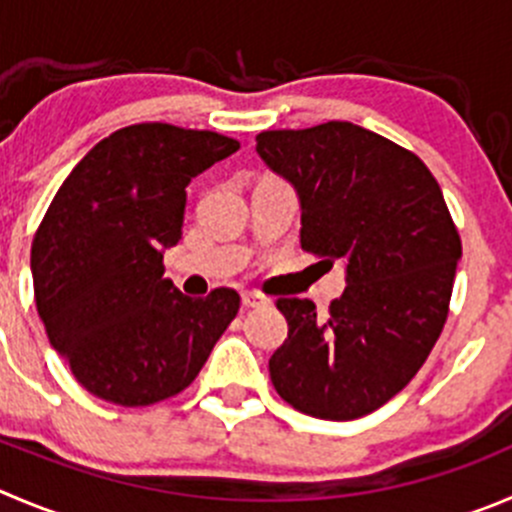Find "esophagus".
<instances>
[{"label":"esophagus","mask_w":512,"mask_h":512,"mask_svg":"<svg viewBox=\"0 0 512 512\" xmlns=\"http://www.w3.org/2000/svg\"><path fill=\"white\" fill-rule=\"evenodd\" d=\"M241 304L246 306V309H256V306L269 304V299H266V296H261V294H256V291H243Z\"/></svg>","instance_id":"34e87169"}]
</instances>
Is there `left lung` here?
<instances>
[{
	"label": "left lung",
	"mask_w": 512,
	"mask_h": 512,
	"mask_svg": "<svg viewBox=\"0 0 512 512\" xmlns=\"http://www.w3.org/2000/svg\"><path fill=\"white\" fill-rule=\"evenodd\" d=\"M256 153L296 188L301 248L344 261L329 314L279 299L289 337L269 359L294 410L357 420L410 384L447 319L462 243L440 186L410 150L359 125L266 130Z\"/></svg>",
	"instance_id": "obj_1"
}]
</instances>
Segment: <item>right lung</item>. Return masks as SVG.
Returning a JSON list of instances; mask_svg holds the SVG:
<instances>
[{
  "label": "right lung",
  "mask_w": 512,
  "mask_h": 512,
  "mask_svg": "<svg viewBox=\"0 0 512 512\" xmlns=\"http://www.w3.org/2000/svg\"><path fill=\"white\" fill-rule=\"evenodd\" d=\"M238 150L211 130L140 123L72 168L32 241L50 344L95 397L148 407L183 392L238 314L241 296L180 294L163 251L180 241L191 178Z\"/></svg>",
  "instance_id": "obj_1"
}]
</instances>
